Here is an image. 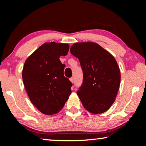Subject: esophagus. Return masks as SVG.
Returning a JSON list of instances; mask_svg holds the SVG:
<instances>
[{"mask_svg": "<svg viewBox=\"0 0 146 146\" xmlns=\"http://www.w3.org/2000/svg\"><path fill=\"white\" fill-rule=\"evenodd\" d=\"M70 80L71 81V82H72V83H73L74 82V78H73V77H71V78H70Z\"/></svg>", "mask_w": 146, "mask_h": 146, "instance_id": "34e87169", "label": "esophagus"}]
</instances>
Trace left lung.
I'll return each instance as SVG.
<instances>
[{
	"label": "left lung",
	"mask_w": 146,
	"mask_h": 146,
	"mask_svg": "<svg viewBox=\"0 0 146 146\" xmlns=\"http://www.w3.org/2000/svg\"><path fill=\"white\" fill-rule=\"evenodd\" d=\"M70 52L80 61L83 83L77 95L86 110L97 115L106 112L115 102L120 84V71L111 54L99 44L76 42Z\"/></svg>",
	"instance_id": "8db88e82"
}]
</instances>
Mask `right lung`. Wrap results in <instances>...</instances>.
<instances>
[{
	"label": "right lung",
	"mask_w": 146,
	"mask_h": 146,
	"mask_svg": "<svg viewBox=\"0 0 146 146\" xmlns=\"http://www.w3.org/2000/svg\"><path fill=\"white\" fill-rule=\"evenodd\" d=\"M68 44L55 42L43 44L28 56L23 70L24 87L31 103L44 115H51L62 109L71 93V83L64 75Z\"/></svg>",
	"instance_id": "1"
}]
</instances>
